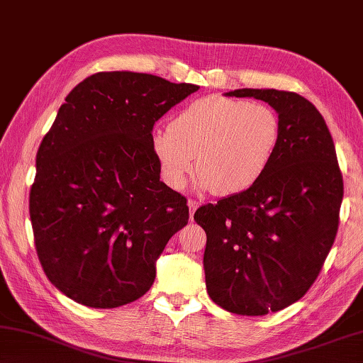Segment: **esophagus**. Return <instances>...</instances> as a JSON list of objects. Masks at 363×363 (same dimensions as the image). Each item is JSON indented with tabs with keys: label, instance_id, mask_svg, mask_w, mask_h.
<instances>
[{
	"label": "esophagus",
	"instance_id": "1",
	"mask_svg": "<svg viewBox=\"0 0 363 363\" xmlns=\"http://www.w3.org/2000/svg\"><path fill=\"white\" fill-rule=\"evenodd\" d=\"M189 211H190V219H194V214H195V211H196V208H199V201H195V200H189Z\"/></svg>",
	"mask_w": 363,
	"mask_h": 363
}]
</instances>
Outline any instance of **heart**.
<instances>
[{
  "mask_svg": "<svg viewBox=\"0 0 363 363\" xmlns=\"http://www.w3.org/2000/svg\"><path fill=\"white\" fill-rule=\"evenodd\" d=\"M279 135V118L265 104L206 96L181 109L168 128L155 130L152 149L173 189L186 187L196 168L200 189L232 195L260 179Z\"/></svg>",
  "mask_w": 363,
  "mask_h": 363,
  "instance_id": "heart-1",
  "label": "heart"
}]
</instances>
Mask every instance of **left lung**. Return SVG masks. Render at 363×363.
Returning a JSON list of instances; mask_svg holds the SVG:
<instances>
[{
  "instance_id": "left-lung-1",
  "label": "left lung",
  "mask_w": 363,
  "mask_h": 363,
  "mask_svg": "<svg viewBox=\"0 0 363 363\" xmlns=\"http://www.w3.org/2000/svg\"><path fill=\"white\" fill-rule=\"evenodd\" d=\"M278 113L281 135L254 186L196 209L206 232L203 265L216 305L265 315L292 305L318 278L340 223L342 176L324 117L294 91L240 89Z\"/></svg>"
}]
</instances>
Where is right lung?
<instances>
[{
  "mask_svg": "<svg viewBox=\"0 0 363 363\" xmlns=\"http://www.w3.org/2000/svg\"><path fill=\"white\" fill-rule=\"evenodd\" d=\"M199 89L109 71L65 98L38 149L30 219L45 276L71 300L117 308L154 284L155 260L187 225L189 206L160 181L152 128Z\"/></svg>",
  "mask_w": 363,
  "mask_h": 363,
  "instance_id": "add662e5",
  "label": "right lung"
}]
</instances>
